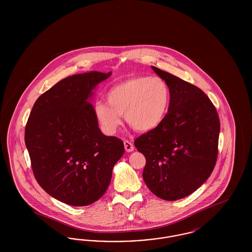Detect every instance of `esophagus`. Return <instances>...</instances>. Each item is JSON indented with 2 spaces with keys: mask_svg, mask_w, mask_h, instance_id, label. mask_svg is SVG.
<instances>
[{
  "mask_svg": "<svg viewBox=\"0 0 252 252\" xmlns=\"http://www.w3.org/2000/svg\"><path fill=\"white\" fill-rule=\"evenodd\" d=\"M124 145H125V149L126 152H132L134 150V146L131 142H129V141H124Z\"/></svg>",
  "mask_w": 252,
  "mask_h": 252,
  "instance_id": "34e87169",
  "label": "esophagus"
}]
</instances>
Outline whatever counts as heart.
Segmentation results:
<instances>
[{
	"label": "heart",
	"mask_w": 252,
	"mask_h": 252,
	"mask_svg": "<svg viewBox=\"0 0 252 252\" xmlns=\"http://www.w3.org/2000/svg\"><path fill=\"white\" fill-rule=\"evenodd\" d=\"M107 102L94 105L96 119L103 131L114 134L122 124V115L135 130L151 131L167 115L171 91L158 76H134L113 86L107 94Z\"/></svg>",
	"instance_id": "b5f03b06"
}]
</instances>
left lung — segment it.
<instances>
[{"label":"left lung","instance_id":"1","mask_svg":"<svg viewBox=\"0 0 252 252\" xmlns=\"http://www.w3.org/2000/svg\"><path fill=\"white\" fill-rule=\"evenodd\" d=\"M151 68L170 88V107L163 122L134 144L146 158V186L158 197L175 201L196 191L211 176L217 159L220 121L199 88Z\"/></svg>","mask_w":252,"mask_h":252}]
</instances>
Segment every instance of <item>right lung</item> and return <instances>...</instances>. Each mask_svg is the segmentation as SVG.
<instances>
[{"label": "right lung", "instance_id": "obj_1", "mask_svg": "<svg viewBox=\"0 0 252 252\" xmlns=\"http://www.w3.org/2000/svg\"><path fill=\"white\" fill-rule=\"evenodd\" d=\"M111 72L68 76L36 99L24 140L34 176L54 198L75 207L98 200L108 189L124 143L98 127L91 101Z\"/></svg>", "mask_w": 252, "mask_h": 252}]
</instances>
